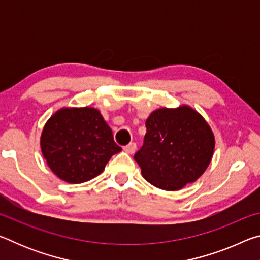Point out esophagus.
<instances>
[{"mask_svg":"<svg viewBox=\"0 0 260 260\" xmlns=\"http://www.w3.org/2000/svg\"><path fill=\"white\" fill-rule=\"evenodd\" d=\"M124 150L128 153H134L136 150V143L135 142H131L129 144L124 147Z\"/></svg>","mask_w":260,"mask_h":260,"instance_id":"esophagus-1","label":"esophagus"}]
</instances>
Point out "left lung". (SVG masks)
Listing matches in <instances>:
<instances>
[{
  "label": "left lung",
  "mask_w": 260,
  "mask_h": 260,
  "mask_svg": "<svg viewBox=\"0 0 260 260\" xmlns=\"http://www.w3.org/2000/svg\"><path fill=\"white\" fill-rule=\"evenodd\" d=\"M143 146L135 152L143 178L164 190H178L196 181L210 164L214 136L189 107L159 109L146 121Z\"/></svg>",
  "instance_id": "obj_1"
}]
</instances>
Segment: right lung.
Instances as JSON below:
<instances>
[{"mask_svg":"<svg viewBox=\"0 0 260 260\" xmlns=\"http://www.w3.org/2000/svg\"><path fill=\"white\" fill-rule=\"evenodd\" d=\"M41 149L52 172L70 183L98 177L112 155L121 150L94 108L57 111L43 128Z\"/></svg>","mask_w":260,"mask_h":260,"instance_id":"right-lung-1","label":"right lung"}]
</instances>
